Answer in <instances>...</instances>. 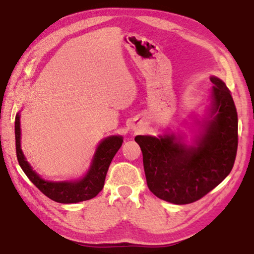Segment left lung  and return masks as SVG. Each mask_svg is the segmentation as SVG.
<instances>
[{
  "label": "left lung",
  "instance_id": "8db88e82",
  "mask_svg": "<svg viewBox=\"0 0 254 254\" xmlns=\"http://www.w3.org/2000/svg\"><path fill=\"white\" fill-rule=\"evenodd\" d=\"M211 119L194 146L174 135H137L146 183L155 196L174 204L200 200L219 186L233 168L238 150V113L224 82L210 77Z\"/></svg>",
  "mask_w": 254,
  "mask_h": 254
}]
</instances>
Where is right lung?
<instances>
[{"label": "right lung", "instance_id": "1", "mask_svg": "<svg viewBox=\"0 0 254 254\" xmlns=\"http://www.w3.org/2000/svg\"><path fill=\"white\" fill-rule=\"evenodd\" d=\"M20 115L15 117V149L18 164L30 181L51 200L59 203H77L93 199L103 189L105 177L114 155L122 145V136H110L100 143L96 149L90 171L80 181L49 182L41 179L25 160L21 150Z\"/></svg>", "mask_w": 254, "mask_h": 254}]
</instances>
